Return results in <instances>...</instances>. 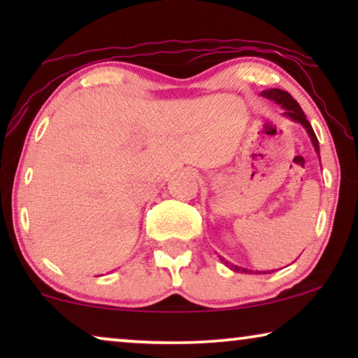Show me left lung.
Instances as JSON below:
<instances>
[{
	"instance_id": "8db88e82",
	"label": "left lung",
	"mask_w": 358,
	"mask_h": 358,
	"mask_svg": "<svg viewBox=\"0 0 358 358\" xmlns=\"http://www.w3.org/2000/svg\"><path fill=\"white\" fill-rule=\"evenodd\" d=\"M261 96L266 97V99H268V101H273V102H275V104H278V106H282L283 109H285V112H283V115H285L287 119H290V120H293V122H298V124L303 125V129H305L306 134L310 135L311 143H313V146H315V151H316L317 155H320V141H317L315 131H313L311 124L306 120L305 112L301 110L300 104H298V102H296L295 99H293L290 92H287V91H283V90H277V87H272V90L262 91ZM320 161H321V159H320ZM220 259H222V261H223L224 264H227V266H228L229 268H231V271H234V272H241V273H243V272H244V273H251V272H254V271H249V268H244V267L234 266V264H229L228 261H224L223 257H220ZM256 273H271V271H268V272H266V271H264V272H256Z\"/></svg>"
}]
</instances>
